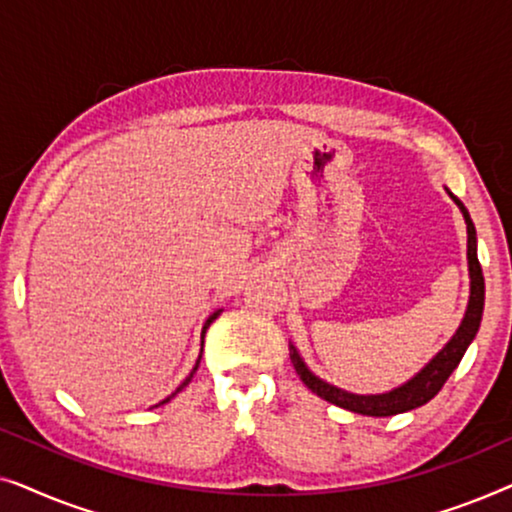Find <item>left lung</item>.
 Wrapping results in <instances>:
<instances>
[{
    "label": "left lung",
    "mask_w": 512,
    "mask_h": 512,
    "mask_svg": "<svg viewBox=\"0 0 512 512\" xmlns=\"http://www.w3.org/2000/svg\"><path fill=\"white\" fill-rule=\"evenodd\" d=\"M452 195V193H450ZM452 200L457 202L461 214L466 219V228H468V270H471V298H468V310L466 317L461 321V326L457 328V333L452 335V340L440 349V352L433 356L431 363L419 370V373L412 377L410 382H405L403 387H398L394 391H387V394H375V396H359V394H349V391H342L333 384H328L324 380H319L317 375H312L307 366L300 359L296 347L289 345V356L293 368L300 375V380L307 389H312V394H317L324 398V401L338 405V408H345L349 412H359V415H368V417H391L398 415V412H408L415 410L419 405L429 403L433 396L443 389V384L447 382V377L452 375V370L459 366L461 356L471 345V340L475 338L480 328V319H482V307H485V277H482V268L478 261V240H475V226L471 221V214L464 207L457 195H452Z\"/></svg>",
    "instance_id": "left-lung-1"
}]
</instances>
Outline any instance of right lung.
<instances>
[{
	"label": "right lung",
	"mask_w": 512,
	"mask_h": 512,
	"mask_svg": "<svg viewBox=\"0 0 512 512\" xmlns=\"http://www.w3.org/2000/svg\"><path fill=\"white\" fill-rule=\"evenodd\" d=\"M216 317H219V312H216V314H212V317H209V319L205 321V326H202V342H205V333H207V328H209V324H212V321H214ZM200 356H202V354H200ZM198 366H200V359H198V363H195V368L191 370V375H188V377H186V380L179 384V387H177V391H174V394H172V396H167L163 403H167V401H170V398H174V396H177V394H179V391H181V389H184L188 382H191V377H193V373H195V370H198Z\"/></svg>",
	"instance_id": "obj_1"
}]
</instances>
